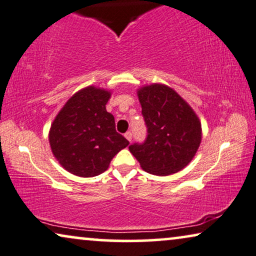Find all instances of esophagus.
Here are the masks:
<instances>
[{
	"mask_svg": "<svg viewBox=\"0 0 256 256\" xmlns=\"http://www.w3.org/2000/svg\"><path fill=\"white\" fill-rule=\"evenodd\" d=\"M124 136H125V138L128 139V142H131V139H132V134H131L130 131H128V132H126V134H125Z\"/></svg>",
	"mask_w": 256,
	"mask_h": 256,
	"instance_id": "34e87169",
	"label": "esophagus"
}]
</instances>
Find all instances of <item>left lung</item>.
Returning <instances> with one entry per match:
<instances>
[{"mask_svg": "<svg viewBox=\"0 0 256 256\" xmlns=\"http://www.w3.org/2000/svg\"><path fill=\"white\" fill-rule=\"evenodd\" d=\"M148 126L144 144L128 150L144 171L171 176L185 168L202 142V122L190 105L165 84L153 83L137 90Z\"/></svg>", "mask_w": 256, "mask_h": 256, "instance_id": "8db88e82", "label": "left lung"}]
</instances>
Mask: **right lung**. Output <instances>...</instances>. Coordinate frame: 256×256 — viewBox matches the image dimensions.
Returning <instances> with one entry per match:
<instances>
[{
	"mask_svg": "<svg viewBox=\"0 0 256 256\" xmlns=\"http://www.w3.org/2000/svg\"><path fill=\"white\" fill-rule=\"evenodd\" d=\"M111 91L94 85L71 96L49 130L51 152L68 172L82 178L100 176L130 142L116 131L106 111Z\"/></svg>",
	"mask_w": 256,
	"mask_h": 256,
	"instance_id": "1",
	"label": "right lung"
}]
</instances>
